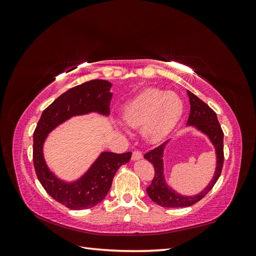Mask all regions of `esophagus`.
Returning a JSON list of instances; mask_svg holds the SVG:
<instances>
[{"instance_id":"obj_1","label":"esophagus","mask_w":256,"mask_h":256,"mask_svg":"<svg viewBox=\"0 0 256 256\" xmlns=\"http://www.w3.org/2000/svg\"><path fill=\"white\" fill-rule=\"evenodd\" d=\"M143 158V154H142V152H140L138 150H134V152H132V159L134 161H136V160H141Z\"/></svg>"}]
</instances>
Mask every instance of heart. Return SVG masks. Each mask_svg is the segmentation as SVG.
<instances>
[{"label":"heart","instance_id":"obj_1","mask_svg":"<svg viewBox=\"0 0 256 256\" xmlns=\"http://www.w3.org/2000/svg\"><path fill=\"white\" fill-rule=\"evenodd\" d=\"M184 111L182 99L173 92L146 88L122 109V120L131 129H140L147 141L160 143L172 132Z\"/></svg>","mask_w":256,"mask_h":256}]
</instances>
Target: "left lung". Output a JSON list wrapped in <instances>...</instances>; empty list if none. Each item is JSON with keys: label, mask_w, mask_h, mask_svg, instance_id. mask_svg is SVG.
I'll list each match as a JSON object with an SVG mask.
<instances>
[{"label": "left lung", "mask_w": 256, "mask_h": 256, "mask_svg": "<svg viewBox=\"0 0 256 256\" xmlns=\"http://www.w3.org/2000/svg\"><path fill=\"white\" fill-rule=\"evenodd\" d=\"M190 102V114L187 122V127L196 130L204 134L214 148L216 166L214 176L206 187L198 194L184 196L177 192L168 184L164 174V152L168 144L172 140L160 145L157 148L145 154L144 158L148 160L154 168V177L152 182L146 192L152 202L162 207H187L202 200L212 189L218 180L223 166V131L220 127L216 114L194 94L187 90Z\"/></svg>", "instance_id": "8db88e82"}]
</instances>
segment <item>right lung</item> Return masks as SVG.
Listing matches in <instances>:
<instances>
[{
	"instance_id": "right-lung-1",
	"label": "right lung",
	"mask_w": 256,
	"mask_h": 256,
	"mask_svg": "<svg viewBox=\"0 0 256 256\" xmlns=\"http://www.w3.org/2000/svg\"><path fill=\"white\" fill-rule=\"evenodd\" d=\"M111 88L109 81L92 80L68 90L42 112L34 131L33 161L38 180L49 196L70 209H86L102 202L111 188L116 171L129 162L132 154L102 152L86 171L69 182L51 171L44 160V145L51 131L74 116L90 113L109 116Z\"/></svg>"
}]
</instances>
